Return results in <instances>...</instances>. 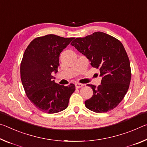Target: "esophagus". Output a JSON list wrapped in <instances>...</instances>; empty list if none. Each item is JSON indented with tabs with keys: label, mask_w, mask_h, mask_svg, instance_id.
I'll list each match as a JSON object with an SVG mask.
<instances>
[{
	"label": "esophagus",
	"mask_w": 147,
	"mask_h": 147,
	"mask_svg": "<svg viewBox=\"0 0 147 147\" xmlns=\"http://www.w3.org/2000/svg\"><path fill=\"white\" fill-rule=\"evenodd\" d=\"M75 85H76V88H81V87H82V86H83V84L78 83H76V84H75Z\"/></svg>",
	"instance_id": "obj_1"
}]
</instances>
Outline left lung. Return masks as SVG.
I'll use <instances>...</instances> for the list:
<instances>
[{
    "mask_svg": "<svg viewBox=\"0 0 147 147\" xmlns=\"http://www.w3.org/2000/svg\"><path fill=\"white\" fill-rule=\"evenodd\" d=\"M100 69L102 77L98 86L88 84L93 96L86 100L87 109L95 113L113 109L123 100L131 81V68L127 53L122 43L107 34L96 32L85 38H77L71 43Z\"/></svg>",
    "mask_w": 147,
    "mask_h": 147,
    "instance_id": "obj_1",
    "label": "left lung"
}]
</instances>
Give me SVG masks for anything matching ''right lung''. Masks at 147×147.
Returning a JSON list of instances; mask_svg holds the SVG:
<instances>
[{
  "instance_id": "right-lung-1",
  "label": "right lung",
  "mask_w": 147,
  "mask_h": 147,
  "mask_svg": "<svg viewBox=\"0 0 147 147\" xmlns=\"http://www.w3.org/2000/svg\"><path fill=\"white\" fill-rule=\"evenodd\" d=\"M74 38L47 34L36 38L26 47L20 66L21 79L28 99L38 109L56 113L66 109L74 84L60 85L53 80L58 71L59 56Z\"/></svg>"
}]
</instances>
